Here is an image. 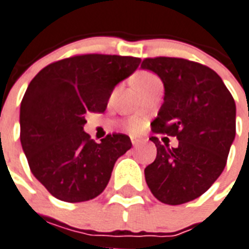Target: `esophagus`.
<instances>
[{
  "instance_id": "esophagus-1",
  "label": "esophagus",
  "mask_w": 249,
  "mask_h": 249,
  "mask_svg": "<svg viewBox=\"0 0 249 249\" xmlns=\"http://www.w3.org/2000/svg\"><path fill=\"white\" fill-rule=\"evenodd\" d=\"M130 141H132L133 146L137 147V146L142 142V138H140V137H137V136H130Z\"/></svg>"
}]
</instances>
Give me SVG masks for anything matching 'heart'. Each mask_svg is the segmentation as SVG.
Wrapping results in <instances>:
<instances>
[{"label": "heart", "mask_w": 249, "mask_h": 249, "mask_svg": "<svg viewBox=\"0 0 249 249\" xmlns=\"http://www.w3.org/2000/svg\"><path fill=\"white\" fill-rule=\"evenodd\" d=\"M156 79H158V77H156L154 73L143 71L140 72V73H137L136 77H134V84H136L137 89L141 91V90H143L148 84L152 83V81ZM142 124H143V121H142V119L138 116L129 117L128 120L124 121V126L128 129V130H130V132H138V130L142 128Z\"/></svg>", "instance_id": "heart-1"}]
</instances>
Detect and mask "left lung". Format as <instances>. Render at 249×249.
Returning <instances> with one entry per match:
<instances>
[{
  "label": "left lung",
  "mask_w": 249,
  "mask_h": 249,
  "mask_svg": "<svg viewBox=\"0 0 249 249\" xmlns=\"http://www.w3.org/2000/svg\"><path fill=\"white\" fill-rule=\"evenodd\" d=\"M141 67L155 72L164 84V103L152 132L177 137L178 147L161 144L144 178L152 195L164 204L196 199L222 173L235 138V102L222 79L204 64L183 58L156 56Z\"/></svg>",
  "instance_id": "1"
}]
</instances>
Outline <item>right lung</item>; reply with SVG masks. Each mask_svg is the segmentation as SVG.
<instances>
[{
    "label": "right lung",
    "instance_id": "1",
    "mask_svg": "<svg viewBox=\"0 0 249 249\" xmlns=\"http://www.w3.org/2000/svg\"><path fill=\"white\" fill-rule=\"evenodd\" d=\"M140 58L80 54L42 68L20 105V142L33 176L68 203L97 197L113 165L132 147L126 134L94 142L84 132L85 113L106 111L113 88L140 66Z\"/></svg>",
    "mask_w": 249,
    "mask_h": 249
}]
</instances>
